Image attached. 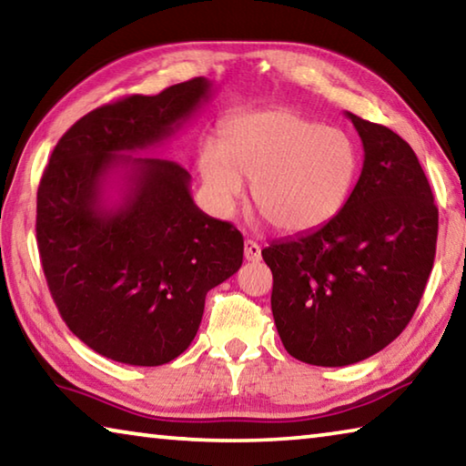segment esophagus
<instances>
[{"instance_id":"esophagus-1","label":"esophagus","mask_w":466,"mask_h":466,"mask_svg":"<svg viewBox=\"0 0 466 466\" xmlns=\"http://www.w3.org/2000/svg\"><path fill=\"white\" fill-rule=\"evenodd\" d=\"M244 258L247 261H261V247L255 240H244Z\"/></svg>"}]
</instances>
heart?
<instances>
[{"instance_id": "b5f03b06", "label": "heart", "mask_w": 466, "mask_h": 466, "mask_svg": "<svg viewBox=\"0 0 466 466\" xmlns=\"http://www.w3.org/2000/svg\"><path fill=\"white\" fill-rule=\"evenodd\" d=\"M358 147L341 129L294 110H265L226 121L219 146L205 144L199 172L211 203L228 211L252 183V203L279 232L330 222L356 185Z\"/></svg>"}]
</instances>
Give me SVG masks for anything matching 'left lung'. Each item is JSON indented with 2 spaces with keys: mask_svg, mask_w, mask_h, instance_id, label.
I'll list each match as a JSON object with an SVG mask.
<instances>
[{
  "mask_svg": "<svg viewBox=\"0 0 466 466\" xmlns=\"http://www.w3.org/2000/svg\"><path fill=\"white\" fill-rule=\"evenodd\" d=\"M347 116L364 144V167L343 209L261 250L283 347L329 368L374 356L403 333L438 238V208L411 146L384 125Z\"/></svg>",
  "mask_w": 466,
  "mask_h": 466,
  "instance_id": "obj_1",
  "label": "left lung"
}]
</instances>
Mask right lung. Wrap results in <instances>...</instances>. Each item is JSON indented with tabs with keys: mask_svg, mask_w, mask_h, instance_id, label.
Returning a JSON list of instances; mask_svg holds the SVG:
<instances>
[{
	"mask_svg": "<svg viewBox=\"0 0 466 466\" xmlns=\"http://www.w3.org/2000/svg\"><path fill=\"white\" fill-rule=\"evenodd\" d=\"M209 94L193 77L94 108L57 141L38 185L36 244L55 306L80 341L121 364L178 358L208 291L242 265V234L197 208L180 164L131 156L168 139ZM119 167L126 188L108 204Z\"/></svg>",
	"mask_w": 466,
	"mask_h": 466,
	"instance_id": "add662e5",
	"label": "right lung"
}]
</instances>
